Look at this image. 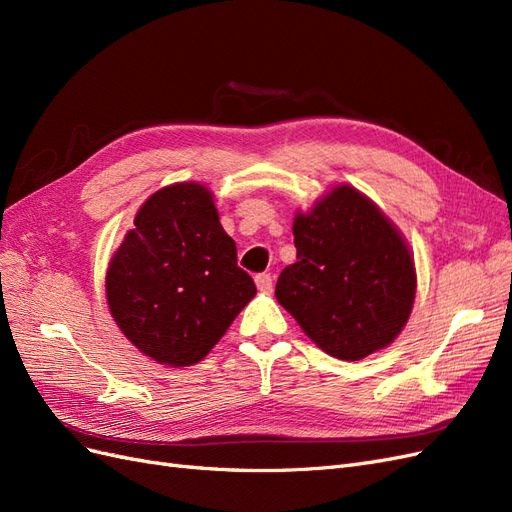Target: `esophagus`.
Instances as JSON below:
<instances>
[{
    "instance_id": "1",
    "label": "esophagus",
    "mask_w": 512,
    "mask_h": 512,
    "mask_svg": "<svg viewBox=\"0 0 512 512\" xmlns=\"http://www.w3.org/2000/svg\"><path fill=\"white\" fill-rule=\"evenodd\" d=\"M256 286L260 292H271L273 290V277L269 273L256 275Z\"/></svg>"
}]
</instances>
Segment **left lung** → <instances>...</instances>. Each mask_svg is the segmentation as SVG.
<instances>
[{
  "instance_id": "1",
  "label": "left lung",
  "mask_w": 512,
  "mask_h": 512,
  "mask_svg": "<svg viewBox=\"0 0 512 512\" xmlns=\"http://www.w3.org/2000/svg\"><path fill=\"white\" fill-rule=\"evenodd\" d=\"M297 262L275 299L327 354L361 361L393 344L412 314L410 245L374 200L348 183L322 194L292 222Z\"/></svg>"
}]
</instances>
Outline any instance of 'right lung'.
Instances as JSON below:
<instances>
[{"label": "right lung", "mask_w": 512, "mask_h": 512, "mask_svg": "<svg viewBox=\"0 0 512 512\" xmlns=\"http://www.w3.org/2000/svg\"><path fill=\"white\" fill-rule=\"evenodd\" d=\"M104 286L121 333L168 367L203 361L256 294L211 190L198 181L170 183L145 200Z\"/></svg>", "instance_id": "1"}]
</instances>
